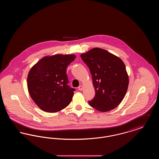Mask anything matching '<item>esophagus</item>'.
Listing matches in <instances>:
<instances>
[{
  "mask_svg": "<svg viewBox=\"0 0 159 159\" xmlns=\"http://www.w3.org/2000/svg\"><path fill=\"white\" fill-rule=\"evenodd\" d=\"M83 88V86H82V85H80V86H79L78 87V89H79L80 91H82Z\"/></svg>",
  "mask_w": 159,
  "mask_h": 159,
  "instance_id": "obj_1",
  "label": "esophagus"
}]
</instances>
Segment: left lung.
<instances>
[{
	"mask_svg": "<svg viewBox=\"0 0 159 159\" xmlns=\"http://www.w3.org/2000/svg\"><path fill=\"white\" fill-rule=\"evenodd\" d=\"M91 72L95 95L89 105L101 112L119 106L129 84L126 67L121 59L107 51L95 48L80 55Z\"/></svg>",
	"mask_w": 159,
	"mask_h": 159,
	"instance_id": "1",
	"label": "left lung"
}]
</instances>
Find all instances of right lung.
Segmentation results:
<instances>
[{"instance_id": "add662e5", "label": "right lung", "mask_w": 159, "mask_h": 159, "mask_svg": "<svg viewBox=\"0 0 159 159\" xmlns=\"http://www.w3.org/2000/svg\"><path fill=\"white\" fill-rule=\"evenodd\" d=\"M75 55L57 54L45 57L31 68L27 77L30 97L43 111L55 113L69 105L75 89L67 84V67Z\"/></svg>"}]
</instances>
